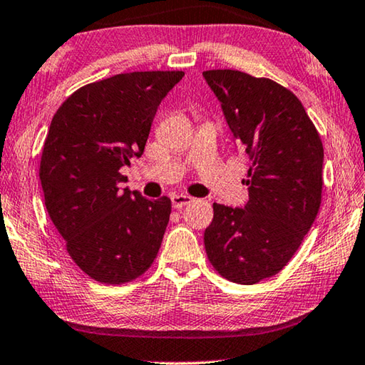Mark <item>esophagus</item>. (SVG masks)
I'll return each mask as SVG.
<instances>
[{
	"instance_id": "esophagus-1",
	"label": "esophagus",
	"mask_w": 365,
	"mask_h": 365,
	"mask_svg": "<svg viewBox=\"0 0 365 365\" xmlns=\"http://www.w3.org/2000/svg\"><path fill=\"white\" fill-rule=\"evenodd\" d=\"M192 201H193V198L188 197V195H172V205H173V208H177V210L183 208L185 205L192 203Z\"/></svg>"
}]
</instances>
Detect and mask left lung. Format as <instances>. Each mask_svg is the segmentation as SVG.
I'll list each match as a JSON object with an SVG mask.
<instances>
[{"instance_id": "1", "label": "left lung", "mask_w": 365, "mask_h": 365, "mask_svg": "<svg viewBox=\"0 0 365 365\" xmlns=\"http://www.w3.org/2000/svg\"><path fill=\"white\" fill-rule=\"evenodd\" d=\"M206 83L237 145L251 157L244 208L213 203L205 249L225 279L242 285L279 274L322 205L323 144L302 101L269 78L206 70Z\"/></svg>"}]
</instances>
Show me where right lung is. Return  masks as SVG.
I'll use <instances>...</instances> for the list:
<instances>
[{
    "instance_id": "1",
    "label": "right lung",
    "mask_w": 365,
    "mask_h": 365,
    "mask_svg": "<svg viewBox=\"0 0 365 365\" xmlns=\"http://www.w3.org/2000/svg\"><path fill=\"white\" fill-rule=\"evenodd\" d=\"M183 75H114L81 86L52 118L39 170L47 213L73 262L101 284L143 275L160 249L170 200L123 188L121 168L143 155L157 108Z\"/></svg>"
}]
</instances>
